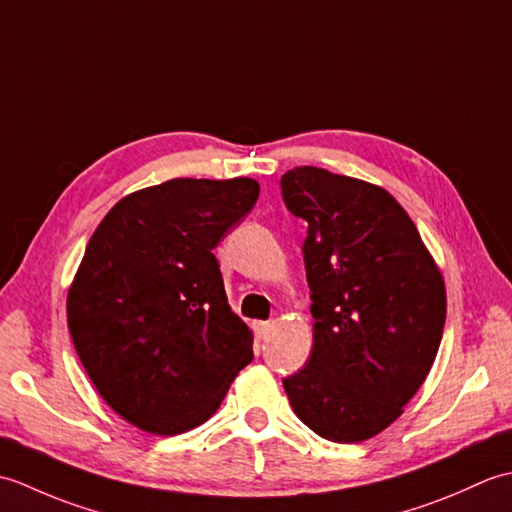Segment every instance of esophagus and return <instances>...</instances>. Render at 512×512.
<instances>
[{"label":"esophagus","mask_w":512,"mask_h":512,"mask_svg":"<svg viewBox=\"0 0 512 512\" xmlns=\"http://www.w3.org/2000/svg\"><path fill=\"white\" fill-rule=\"evenodd\" d=\"M253 330H255V336L259 341H268L270 334H273V330H275V325L268 323V321H255Z\"/></svg>","instance_id":"34e87169"}]
</instances>
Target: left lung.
<instances>
[{
	"label": "left lung",
	"mask_w": 512,
	"mask_h": 512,
	"mask_svg": "<svg viewBox=\"0 0 512 512\" xmlns=\"http://www.w3.org/2000/svg\"><path fill=\"white\" fill-rule=\"evenodd\" d=\"M303 242L312 352L284 380L297 418L317 436L352 444L385 431L422 387L447 319L436 259L383 187L297 167L281 178Z\"/></svg>",
	"instance_id": "obj_1"
}]
</instances>
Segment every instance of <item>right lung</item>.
<instances>
[{"mask_svg":"<svg viewBox=\"0 0 512 512\" xmlns=\"http://www.w3.org/2000/svg\"><path fill=\"white\" fill-rule=\"evenodd\" d=\"M257 198L253 178H173L125 195L90 237L68 328L96 391L134 427H200L253 361L213 248Z\"/></svg>","mask_w":512,"mask_h":512,"instance_id":"1","label":"right lung"}]
</instances>
